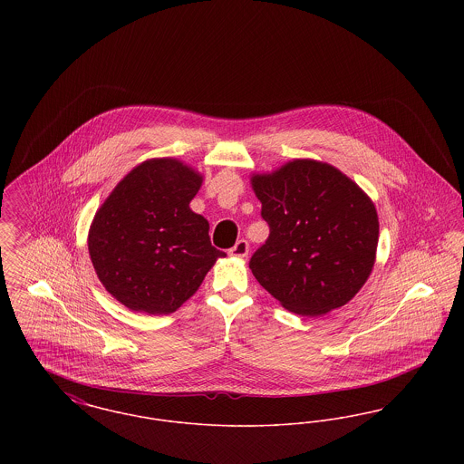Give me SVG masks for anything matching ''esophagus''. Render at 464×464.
Listing matches in <instances>:
<instances>
[{
    "mask_svg": "<svg viewBox=\"0 0 464 464\" xmlns=\"http://www.w3.org/2000/svg\"><path fill=\"white\" fill-rule=\"evenodd\" d=\"M248 254V242L246 240H238L235 243V246L229 248V256L233 257H246Z\"/></svg>",
    "mask_w": 464,
    "mask_h": 464,
    "instance_id": "obj_1",
    "label": "esophagus"
}]
</instances>
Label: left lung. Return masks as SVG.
<instances>
[{"instance_id": "1", "label": "left lung", "mask_w": 464, "mask_h": 464, "mask_svg": "<svg viewBox=\"0 0 464 464\" xmlns=\"http://www.w3.org/2000/svg\"><path fill=\"white\" fill-rule=\"evenodd\" d=\"M250 182L269 226L248 263L257 282L301 316L352 301L374 267L379 221L372 199L316 160H292Z\"/></svg>"}]
</instances>
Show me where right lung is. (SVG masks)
<instances>
[{"label":"right lung","instance_id":"obj_1","mask_svg":"<svg viewBox=\"0 0 464 464\" xmlns=\"http://www.w3.org/2000/svg\"><path fill=\"white\" fill-rule=\"evenodd\" d=\"M201 182V174L176 158L146 160L97 210L90 259L101 284L123 306L174 313L226 256L212 246L208 221L189 208Z\"/></svg>","mask_w":464,"mask_h":464}]
</instances>
